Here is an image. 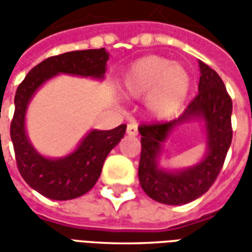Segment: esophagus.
<instances>
[{
  "label": "esophagus",
  "instance_id": "obj_1",
  "mask_svg": "<svg viewBox=\"0 0 252 252\" xmlns=\"http://www.w3.org/2000/svg\"><path fill=\"white\" fill-rule=\"evenodd\" d=\"M126 133L130 135V137H135V135L138 134V126H137V123L135 122H130L127 125V129H126Z\"/></svg>",
  "mask_w": 252,
  "mask_h": 252
}]
</instances>
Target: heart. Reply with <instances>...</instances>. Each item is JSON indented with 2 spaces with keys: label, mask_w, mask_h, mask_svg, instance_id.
Listing matches in <instances>:
<instances>
[{
  "label": "heart",
  "mask_w": 252,
  "mask_h": 252,
  "mask_svg": "<svg viewBox=\"0 0 252 252\" xmlns=\"http://www.w3.org/2000/svg\"><path fill=\"white\" fill-rule=\"evenodd\" d=\"M190 85L191 77L186 67L160 55L137 60L122 78L125 96H146V112L155 119H165L179 111L190 94Z\"/></svg>",
  "instance_id": "heart-1"
}]
</instances>
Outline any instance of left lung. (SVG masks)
<instances>
[{"label": "left lung", "mask_w": 252, "mask_h": 252, "mask_svg": "<svg viewBox=\"0 0 252 252\" xmlns=\"http://www.w3.org/2000/svg\"><path fill=\"white\" fill-rule=\"evenodd\" d=\"M199 65L198 94L178 119L142 125L138 179L142 190L165 205H185L208 191L220 174L232 142V100L220 76L202 61ZM198 120L203 123L207 152L191 167L179 170L159 165L163 144L176 127Z\"/></svg>", "instance_id": "obj_1"}]
</instances>
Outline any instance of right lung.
<instances>
[{"label":"right lung","mask_w":252,"mask_h":252,"mask_svg":"<svg viewBox=\"0 0 252 252\" xmlns=\"http://www.w3.org/2000/svg\"><path fill=\"white\" fill-rule=\"evenodd\" d=\"M108 57L106 49L70 51L50 57L31 69L16 91L10 138L17 167L28 186L50 199L67 201L88 192L99 179L108 153L123 138L126 125L112 130H91L69 155L46 158L33 148L27 134L28 106L39 88L58 74L104 80Z\"/></svg>","instance_id":"add662e5"}]
</instances>
